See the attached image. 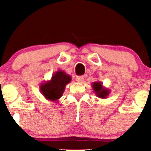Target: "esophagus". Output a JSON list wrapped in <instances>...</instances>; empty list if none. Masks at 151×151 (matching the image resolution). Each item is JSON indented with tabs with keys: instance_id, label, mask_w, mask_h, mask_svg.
Segmentation results:
<instances>
[{
	"instance_id": "esophagus-1",
	"label": "esophagus",
	"mask_w": 151,
	"mask_h": 151,
	"mask_svg": "<svg viewBox=\"0 0 151 151\" xmlns=\"http://www.w3.org/2000/svg\"><path fill=\"white\" fill-rule=\"evenodd\" d=\"M83 80H84V77H83V76H77V77H76V81H77V82H81Z\"/></svg>"
}]
</instances>
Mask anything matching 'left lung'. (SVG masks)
<instances>
[{
    "label": "left lung",
    "instance_id": "1",
    "mask_svg": "<svg viewBox=\"0 0 151 151\" xmlns=\"http://www.w3.org/2000/svg\"><path fill=\"white\" fill-rule=\"evenodd\" d=\"M91 86L96 96L100 99H104L108 97L111 93L110 89L104 87L101 81H94L91 84Z\"/></svg>",
    "mask_w": 151,
    "mask_h": 151
}]
</instances>
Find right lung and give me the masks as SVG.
<instances>
[{"instance_id": "add662e5", "label": "right lung", "mask_w": 151, "mask_h": 151, "mask_svg": "<svg viewBox=\"0 0 151 151\" xmlns=\"http://www.w3.org/2000/svg\"><path fill=\"white\" fill-rule=\"evenodd\" d=\"M72 80L70 75L62 70H58L52 76L51 79L40 86V91L47 100L58 103L65 91V86Z\"/></svg>"}]
</instances>
